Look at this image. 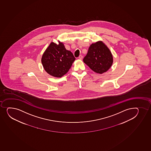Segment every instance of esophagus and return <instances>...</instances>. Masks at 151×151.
Instances as JSON below:
<instances>
[{"label": "esophagus", "instance_id": "34e87169", "mask_svg": "<svg viewBox=\"0 0 151 151\" xmlns=\"http://www.w3.org/2000/svg\"><path fill=\"white\" fill-rule=\"evenodd\" d=\"M83 56L82 55H79V57H78V58H79V59H80V60H82V59H83Z\"/></svg>", "mask_w": 151, "mask_h": 151}]
</instances>
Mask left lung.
Instances as JSON below:
<instances>
[{"label":"left lung","instance_id":"obj_1","mask_svg":"<svg viewBox=\"0 0 151 151\" xmlns=\"http://www.w3.org/2000/svg\"><path fill=\"white\" fill-rule=\"evenodd\" d=\"M83 60L93 71L102 74L112 65V55L102 42L99 41L91 45Z\"/></svg>","mask_w":151,"mask_h":151}]
</instances>
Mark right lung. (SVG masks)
<instances>
[{"label": "right lung", "instance_id": "add662e5", "mask_svg": "<svg viewBox=\"0 0 151 151\" xmlns=\"http://www.w3.org/2000/svg\"><path fill=\"white\" fill-rule=\"evenodd\" d=\"M51 42L43 54L42 64L45 70L52 76L60 78L68 73L76 60L70 51L65 49L64 44Z\"/></svg>", "mask_w": 151, "mask_h": 151}]
</instances>
